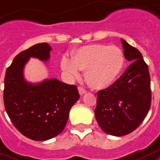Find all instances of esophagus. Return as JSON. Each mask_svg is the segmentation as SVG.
Segmentation results:
<instances>
[{
	"instance_id": "1",
	"label": "esophagus",
	"mask_w": 160,
	"mask_h": 160,
	"mask_svg": "<svg viewBox=\"0 0 160 160\" xmlns=\"http://www.w3.org/2000/svg\"><path fill=\"white\" fill-rule=\"evenodd\" d=\"M78 90H79V93H80V96H83L84 94L86 93V91L82 87H78Z\"/></svg>"
}]
</instances>
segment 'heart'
<instances>
[{"label": "heart", "instance_id": "1", "mask_svg": "<svg viewBox=\"0 0 160 160\" xmlns=\"http://www.w3.org/2000/svg\"><path fill=\"white\" fill-rule=\"evenodd\" d=\"M61 69L70 79L80 77V70L85 71V79L91 87L105 89L118 78L124 64V56L120 48L104 44H90L79 48L73 53L71 60L64 57Z\"/></svg>", "mask_w": 160, "mask_h": 160}]
</instances>
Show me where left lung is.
I'll list each match as a JSON object with an SVG mask.
<instances>
[{"instance_id": "obj_1", "label": "left lung", "mask_w": 160, "mask_h": 160, "mask_svg": "<svg viewBox=\"0 0 160 160\" xmlns=\"http://www.w3.org/2000/svg\"><path fill=\"white\" fill-rule=\"evenodd\" d=\"M124 57L131 62L112 85L97 92L95 116L100 128L109 135L124 136L140 124L151 105L150 75L142 53L122 38Z\"/></svg>"}]
</instances>
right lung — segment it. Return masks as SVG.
I'll return each mask as SVG.
<instances>
[{"label":"right lung","mask_w":160,"mask_h":160,"mask_svg":"<svg viewBox=\"0 0 160 160\" xmlns=\"http://www.w3.org/2000/svg\"><path fill=\"white\" fill-rule=\"evenodd\" d=\"M52 48L38 43L16 56L6 72L4 105L16 128L25 137L46 141L58 136L69 119V111L80 98L75 85L55 78L29 82L24 68L31 58L48 62Z\"/></svg>","instance_id":"add662e5"}]
</instances>
